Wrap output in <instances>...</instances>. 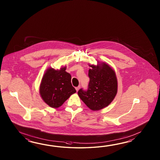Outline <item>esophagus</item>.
Masks as SVG:
<instances>
[{
	"instance_id": "1",
	"label": "esophagus",
	"mask_w": 160,
	"mask_h": 160,
	"mask_svg": "<svg viewBox=\"0 0 160 160\" xmlns=\"http://www.w3.org/2000/svg\"><path fill=\"white\" fill-rule=\"evenodd\" d=\"M79 88H80V87H79V86H78V87H77V88H75L76 91H77V92H78L79 89Z\"/></svg>"
}]
</instances>
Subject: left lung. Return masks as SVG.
Returning <instances> with one entry per match:
<instances>
[{"mask_svg": "<svg viewBox=\"0 0 160 160\" xmlns=\"http://www.w3.org/2000/svg\"><path fill=\"white\" fill-rule=\"evenodd\" d=\"M97 63V65L88 64L90 68L88 90L81 88L78 92L79 98L92 111L99 110L110 105L118 90L115 71L108 63Z\"/></svg>", "mask_w": 160, "mask_h": 160, "instance_id": "left-lung-1", "label": "left lung"}]
</instances>
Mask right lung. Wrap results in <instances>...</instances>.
<instances>
[{"mask_svg": "<svg viewBox=\"0 0 160 160\" xmlns=\"http://www.w3.org/2000/svg\"><path fill=\"white\" fill-rule=\"evenodd\" d=\"M66 66L59 70L48 68L44 72L39 86L41 98L52 108H58L76 92L71 83V75L66 72Z\"/></svg>", "mask_w": 160, "mask_h": 160, "instance_id": "obj_1", "label": "right lung"}]
</instances>
